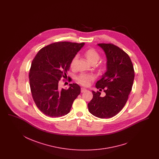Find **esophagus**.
<instances>
[{"label": "esophagus", "instance_id": "obj_1", "mask_svg": "<svg viewBox=\"0 0 159 159\" xmlns=\"http://www.w3.org/2000/svg\"><path fill=\"white\" fill-rule=\"evenodd\" d=\"M87 91L86 89H84V88H81V93H83V92H85Z\"/></svg>", "mask_w": 159, "mask_h": 159}]
</instances>
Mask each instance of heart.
<instances>
[{"label": "heart", "mask_w": 159, "mask_h": 159, "mask_svg": "<svg viewBox=\"0 0 159 159\" xmlns=\"http://www.w3.org/2000/svg\"><path fill=\"white\" fill-rule=\"evenodd\" d=\"M84 56L85 57V58H86L87 61L90 63L92 65L97 63L100 59V54L94 48H90L86 49L84 52ZM77 58H78L77 55H75L72 58L70 64V66L71 68H74L75 67ZM97 67L99 69H101L104 67V65L100 63L97 65ZM94 77L92 74L81 73L77 76L76 77V80L79 84H82L83 86H86L90 84V82L94 80Z\"/></svg>", "instance_id": "b5f03b06"}]
</instances>
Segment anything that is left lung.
<instances>
[{"mask_svg": "<svg viewBox=\"0 0 159 159\" xmlns=\"http://www.w3.org/2000/svg\"><path fill=\"white\" fill-rule=\"evenodd\" d=\"M106 53L107 71L96 87L104 90L106 96L93 92L88 104L89 112L100 118H109L118 114L128 99L135 77L134 66L129 55L112 43L98 44Z\"/></svg>", "mask_w": 159, "mask_h": 159, "instance_id": "obj_1", "label": "left lung"}]
</instances>
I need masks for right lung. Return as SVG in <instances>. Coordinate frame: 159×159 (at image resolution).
Wrapping results in <instances>:
<instances>
[{"label":"right lung","mask_w":159,"mask_h":159,"mask_svg":"<svg viewBox=\"0 0 159 159\" xmlns=\"http://www.w3.org/2000/svg\"><path fill=\"white\" fill-rule=\"evenodd\" d=\"M84 44L54 43L41 48L33 60L29 72L30 89L36 106L45 115H66L80 94V87L76 83L70 84L67 89H60L58 84L62 78L67 77L72 58Z\"/></svg>","instance_id":"obj_1"}]
</instances>
